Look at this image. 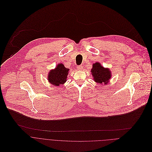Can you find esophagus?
<instances>
[{
    "label": "esophagus",
    "instance_id": "obj_1",
    "mask_svg": "<svg viewBox=\"0 0 152 152\" xmlns=\"http://www.w3.org/2000/svg\"><path fill=\"white\" fill-rule=\"evenodd\" d=\"M77 68V69H78V70L81 71V70H82V69H83V65H79V66H78Z\"/></svg>",
    "mask_w": 152,
    "mask_h": 152
}]
</instances>
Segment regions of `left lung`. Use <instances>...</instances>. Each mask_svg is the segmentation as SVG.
I'll list each match as a JSON object with an SVG mask.
<instances>
[{"label": "left lung", "mask_w": 152, "mask_h": 152, "mask_svg": "<svg viewBox=\"0 0 152 152\" xmlns=\"http://www.w3.org/2000/svg\"><path fill=\"white\" fill-rule=\"evenodd\" d=\"M91 72L95 82L99 84H107L111 77V73L108 68H105L99 62L93 64Z\"/></svg>", "instance_id": "8db88e82"}]
</instances>
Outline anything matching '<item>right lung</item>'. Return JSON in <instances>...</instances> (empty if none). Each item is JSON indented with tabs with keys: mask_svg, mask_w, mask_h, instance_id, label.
I'll use <instances>...</instances> for the list:
<instances>
[{
	"mask_svg": "<svg viewBox=\"0 0 152 152\" xmlns=\"http://www.w3.org/2000/svg\"><path fill=\"white\" fill-rule=\"evenodd\" d=\"M69 69L64 66L62 64H59L55 69L51 70L48 73V80L53 86H59L66 81Z\"/></svg>",
	"mask_w": 152,
	"mask_h": 152,
	"instance_id": "1",
	"label": "right lung"
}]
</instances>
